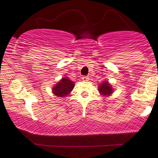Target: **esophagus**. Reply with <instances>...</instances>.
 <instances>
[{
	"instance_id": "obj_1",
	"label": "esophagus",
	"mask_w": 158,
	"mask_h": 158,
	"mask_svg": "<svg viewBox=\"0 0 158 158\" xmlns=\"http://www.w3.org/2000/svg\"><path fill=\"white\" fill-rule=\"evenodd\" d=\"M82 81H89V77H86V76H85V77H82Z\"/></svg>"
}]
</instances>
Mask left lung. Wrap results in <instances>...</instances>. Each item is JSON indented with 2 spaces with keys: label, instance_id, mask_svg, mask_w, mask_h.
I'll return each instance as SVG.
<instances>
[{
  "label": "left lung",
  "instance_id": "8db88e82",
  "mask_svg": "<svg viewBox=\"0 0 158 158\" xmlns=\"http://www.w3.org/2000/svg\"><path fill=\"white\" fill-rule=\"evenodd\" d=\"M98 90L100 92V94L102 96H110V94L113 93V88L111 85L109 84L108 81H103L101 85H99Z\"/></svg>",
  "mask_w": 158,
  "mask_h": 158
}]
</instances>
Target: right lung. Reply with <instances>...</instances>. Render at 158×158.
Wrapping results in <instances>:
<instances>
[{"label": "right lung", "mask_w": 158, "mask_h": 158, "mask_svg": "<svg viewBox=\"0 0 158 158\" xmlns=\"http://www.w3.org/2000/svg\"><path fill=\"white\" fill-rule=\"evenodd\" d=\"M74 85L73 81L68 77H64L52 88V93L57 97H65L73 90Z\"/></svg>", "instance_id": "add662e5"}]
</instances>
